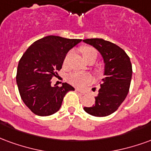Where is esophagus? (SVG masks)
<instances>
[{
    "label": "esophagus",
    "instance_id": "obj_1",
    "mask_svg": "<svg viewBox=\"0 0 151 151\" xmlns=\"http://www.w3.org/2000/svg\"><path fill=\"white\" fill-rule=\"evenodd\" d=\"M76 92L78 93V94H80V95H83V94H84V92L81 91L80 89H76Z\"/></svg>",
    "mask_w": 151,
    "mask_h": 151
}]
</instances>
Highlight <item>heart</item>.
Wrapping results in <instances>:
<instances>
[{"instance_id": "heart-1", "label": "heart", "mask_w": 151, "mask_h": 151, "mask_svg": "<svg viewBox=\"0 0 151 151\" xmlns=\"http://www.w3.org/2000/svg\"><path fill=\"white\" fill-rule=\"evenodd\" d=\"M80 53L82 54L83 59L87 61L89 59H96L97 57V51L95 48L92 47H88V46H84V47H81L80 48ZM71 56V53H68L67 55L65 56L64 60H63V64L66 66L68 63L69 58ZM67 80L69 83L74 85L76 87H82L85 85L87 83H89L91 82V76L88 74H83V73H79V72H73L71 74L68 75L67 77Z\"/></svg>"}]
</instances>
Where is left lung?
Instances as JSON below:
<instances>
[{
    "mask_svg": "<svg viewBox=\"0 0 151 151\" xmlns=\"http://www.w3.org/2000/svg\"><path fill=\"white\" fill-rule=\"evenodd\" d=\"M85 43L94 47L104 59V77L102 79L95 104L83 109L90 115L106 116L119 108L128 94L132 78L129 57L116 44L102 38H88Z\"/></svg>",
    "mask_w": 151,
    "mask_h": 151,
    "instance_id": "left-lung-1",
    "label": "left lung"
}]
</instances>
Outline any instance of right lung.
I'll return each mask as SVG.
<instances>
[{
	"label": "right lung",
	"instance_id": "add662e5",
	"mask_svg": "<svg viewBox=\"0 0 151 151\" xmlns=\"http://www.w3.org/2000/svg\"><path fill=\"white\" fill-rule=\"evenodd\" d=\"M80 42L50 35L35 42L23 54L17 66V84L21 98L35 114L55 113L66 93L75 90L67 83L51 86L50 80L62 68L67 53Z\"/></svg>",
	"mask_w": 151,
	"mask_h": 151
}]
</instances>
